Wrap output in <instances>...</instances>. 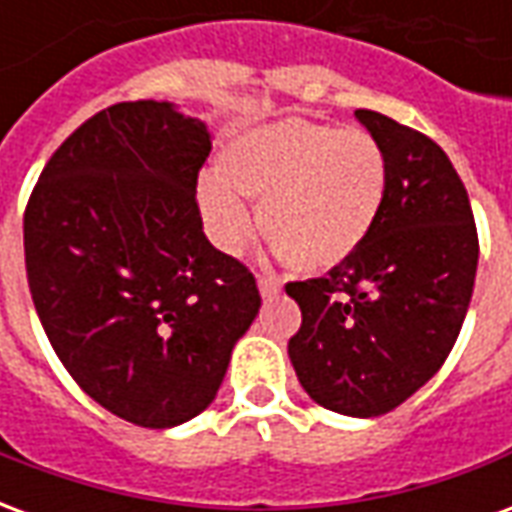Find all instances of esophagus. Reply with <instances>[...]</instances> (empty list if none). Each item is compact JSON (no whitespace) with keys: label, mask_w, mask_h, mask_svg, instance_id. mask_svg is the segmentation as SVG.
I'll use <instances>...</instances> for the list:
<instances>
[{"label":"esophagus","mask_w":512,"mask_h":512,"mask_svg":"<svg viewBox=\"0 0 512 512\" xmlns=\"http://www.w3.org/2000/svg\"><path fill=\"white\" fill-rule=\"evenodd\" d=\"M257 290H260L263 299H274L279 290H282V285H279V279L274 277H257Z\"/></svg>","instance_id":"esophagus-1"}]
</instances>
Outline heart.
I'll return each instance as SVG.
<instances>
[{"label": "heart", "instance_id": "1", "mask_svg": "<svg viewBox=\"0 0 512 512\" xmlns=\"http://www.w3.org/2000/svg\"><path fill=\"white\" fill-rule=\"evenodd\" d=\"M219 175L197 183L205 233L224 255H241L260 224L277 255L307 274L343 266L365 244L386 197V158L356 128L299 117L244 128L216 156Z\"/></svg>", "mask_w": 512, "mask_h": 512}]
</instances>
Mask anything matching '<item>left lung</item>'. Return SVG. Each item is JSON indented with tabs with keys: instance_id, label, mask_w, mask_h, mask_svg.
Instances as JSON below:
<instances>
[{
	"instance_id": "obj_1",
	"label": "left lung",
	"mask_w": 512,
	"mask_h": 512,
	"mask_svg": "<svg viewBox=\"0 0 512 512\" xmlns=\"http://www.w3.org/2000/svg\"><path fill=\"white\" fill-rule=\"evenodd\" d=\"M386 158L373 233L329 277L290 282L301 329L288 356L304 392L345 417H378L439 373L477 274L472 205L447 153L392 117L356 109Z\"/></svg>"
}]
</instances>
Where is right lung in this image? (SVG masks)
<instances>
[{
  "mask_svg": "<svg viewBox=\"0 0 512 512\" xmlns=\"http://www.w3.org/2000/svg\"><path fill=\"white\" fill-rule=\"evenodd\" d=\"M200 117L115 104L73 131L24 213L29 293L73 381L115 417L175 428L222 386L260 310L255 277L202 233Z\"/></svg>",
  "mask_w": 512,
  "mask_h": 512,
  "instance_id": "1",
  "label": "right lung"
}]
</instances>
